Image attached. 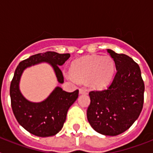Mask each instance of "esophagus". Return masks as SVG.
<instances>
[{
    "label": "esophagus",
    "instance_id": "34e87169",
    "mask_svg": "<svg viewBox=\"0 0 153 153\" xmlns=\"http://www.w3.org/2000/svg\"><path fill=\"white\" fill-rule=\"evenodd\" d=\"M79 91L80 94H86V93H87V90H86V89L80 88L79 90Z\"/></svg>",
    "mask_w": 153,
    "mask_h": 153
}]
</instances>
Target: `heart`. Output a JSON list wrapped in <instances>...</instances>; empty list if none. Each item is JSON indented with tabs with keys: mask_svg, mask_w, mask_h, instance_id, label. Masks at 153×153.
<instances>
[{
	"mask_svg": "<svg viewBox=\"0 0 153 153\" xmlns=\"http://www.w3.org/2000/svg\"><path fill=\"white\" fill-rule=\"evenodd\" d=\"M115 63L109 56H85L74 62L71 74L67 75L72 81L88 80L94 88H103L107 86L113 78Z\"/></svg>",
	"mask_w": 153,
	"mask_h": 153,
	"instance_id": "obj_1",
	"label": "heart"
}]
</instances>
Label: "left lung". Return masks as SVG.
Listing matches in <instances>:
<instances>
[{
  "label": "left lung",
  "mask_w": 153,
  "mask_h": 153,
  "mask_svg": "<svg viewBox=\"0 0 153 153\" xmlns=\"http://www.w3.org/2000/svg\"><path fill=\"white\" fill-rule=\"evenodd\" d=\"M117 69L112 83L102 90L89 93L87 120L100 134H121L134 123L143 107L145 85L139 65L127 55L107 50Z\"/></svg>",
  "instance_id": "left-lung-1"
}]
</instances>
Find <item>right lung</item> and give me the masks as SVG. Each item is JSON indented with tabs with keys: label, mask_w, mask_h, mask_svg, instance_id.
<instances>
[{
	"label": "right lung",
	"mask_w": 153,
	"mask_h": 153,
	"mask_svg": "<svg viewBox=\"0 0 153 153\" xmlns=\"http://www.w3.org/2000/svg\"><path fill=\"white\" fill-rule=\"evenodd\" d=\"M70 56V53L60 54L47 51L22 60L16 68L10 86L12 110L19 124L31 134L47 137L60 132L66 121L69 108L77 99L79 90L69 93L57 86L44 101L36 103L31 102L23 97L19 90L21 74L27 67L41 62H47L54 69L58 81L63 83V73L59 66L63 65Z\"/></svg>",
	"instance_id": "obj_1"
}]
</instances>
